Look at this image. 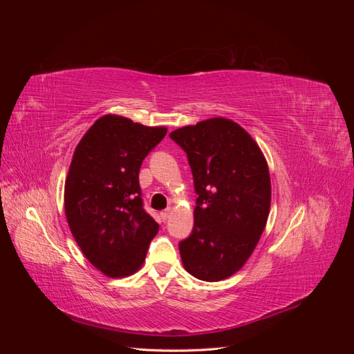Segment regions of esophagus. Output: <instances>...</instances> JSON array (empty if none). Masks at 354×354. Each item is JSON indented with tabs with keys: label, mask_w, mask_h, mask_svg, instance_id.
<instances>
[{
	"label": "esophagus",
	"mask_w": 354,
	"mask_h": 354,
	"mask_svg": "<svg viewBox=\"0 0 354 354\" xmlns=\"http://www.w3.org/2000/svg\"><path fill=\"white\" fill-rule=\"evenodd\" d=\"M169 214H171V209H169V208L164 209L162 212H160V218H162V220H167V218L169 217Z\"/></svg>",
	"instance_id": "1"
}]
</instances>
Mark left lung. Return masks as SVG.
<instances>
[{"label": "left lung", "mask_w": 354, "mask_h": 354, "mask_svg": "<svg viewBox=\"0 0 354 354\" xmlns=\"http://www.w3.org/2000/svg\"><path fill=\"white\" fill-rule=\"evenodd\" d=\"M169 137L187 155L198 195L194 229L178 243L181 261L201 281H223L250 259L266 227L269 167L252 137L226 118L178 128Z\"/></svg>", "instance_id": "1"}]
</instances>
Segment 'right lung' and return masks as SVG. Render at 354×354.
<instances>
[{
  "label": "right lung",
  "mask_w": 354,
  "mask_h": 354,
  "mask_svg": "<svg viewBox=\"0 0 354 354\" xmlns=\"http://www.w3.org/2000/svg\"><path fill=\"white\" fill-rule=\"evenodd\" d=\"M165 134V127L104 115L75 149L65 185L66 218L84 255L106 276L140 269L159 230L143 208L138 173Z\"/></svg>",
  "instance_id": "add662e5"
}]
</instances>
